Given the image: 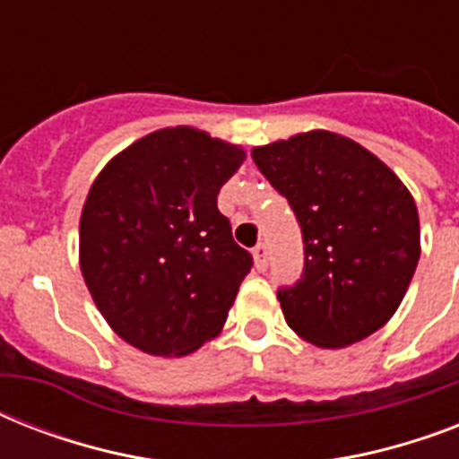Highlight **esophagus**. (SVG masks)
Returning a JSON list of instances; mask_svg holds the SVG:
<instances>
[{
    "instance_id": "esophagus-1",
    "label": "esophagus",
    "mask_w": 459,
    "mask_h": 459,
    "mask_svg": "<svg viewBox=\"0 0 459 459\" xmlns=\"http://www.w3.org/2000/svg\"><path fill=\"white\" fill-rule=\"evenodd\" d=\"M252 255H255V266H257L259 272H266L269 269V245L257 243Z\"/></svg>"
}]
</instances>
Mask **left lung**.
<instances>
[{
	"mask_svg": "<svg viewBox=\"0 0 459 459\" xmlns=\"http://www.w3.org/2000/svg\"><path fill=\"white\" fill-rule=\"evenodd\" d=\"M252 159L300 223L305 266L279 288L288 326L345 348L391 319L420 262L412 195L378 157L328 131L255 147Z\"/></svg>",
	"mask_w": 459,
	"mask_h": 459,
	"instance_id": "8db88e82",
	"label": "left lung"
}]
</instances>
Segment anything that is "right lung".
<instances>
[{"mask_svg": "<svg viewBox=\"0 0 459 459\" xmlns=\"http://www.w3.org/2000/svg\"><path fill=\"white\" fill-rule=\"evenodd\" d=\"M245 152L195 128L150 133L104 166L81 216V272L126 342L180 357L226 324L252 255L216 195Z\"/></svg>", "mask_w": 459, "mask_h": 459, "instance_id": "right-lung-1", "label": "right lung"}]
</instances>
